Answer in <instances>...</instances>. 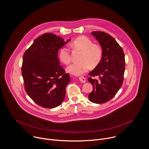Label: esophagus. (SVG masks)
<instances>
[{
  "label": "esophagus",
  "instance_id": "34e87169",
  "mask_svg": "<svg viewBox=\"0 0 149 149\" xmlns=\"http://www.w3.org/2000/svg\"><path fill=\"white\" fill-rule=\"evenodd\" d=\"M79 79L82 83H85L86 82V78L85 77H79Z\"/></svg>",
  "mask_w": 149,
  "mask_h": 149
}]
</instances>
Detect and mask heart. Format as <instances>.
<instances>
[{"label":"heart","instance_id":"b5f03b06","mask_svg":"<svg viewBox=\"0 0 149 149\" xmlns=\"http://www.w3.org/2000/svg\"><path fill=\"white\" fill-rule=\"evenodd\" d=\"M71 47L81 51L78 63H73L69 65L66 71L67 72L79 76L86 73L91 68L96 67L101 60L102 51L101 47L95 44L87 37L80 36L75 38L70 44ZM60 61L65 64L71 61V54L69 49L65 47L60 48L58 52Z\"/></svg>","mask_w":149,"mask_h":149}]
</instances>
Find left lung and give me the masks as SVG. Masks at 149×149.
Wrapping results in <instances>:
<instances>
[{"mask_svg": "<svg viewBox=\"0 0 149 149\" xmlns=\"http://www.w3.org/2000/svg\"><path fill=\"white\" fill-rule=\"evenodd\" d=\"M91 34L102 48L101 61L89 75L88 80L93 86L89 100L95 104H104L113 98L120 88L125 70V55L122 47L111 35L102 31H93ZM97 76V80L91 77Z\"/></svg>", "mask_w": 149, "mask_h": 149, "instance_id": "8db88e82", "label": "left lung"}]
</instances>
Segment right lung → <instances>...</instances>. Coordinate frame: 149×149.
Masks as SVG:
<instances>
[{
  "mask_svg": "<svg viewBox=\"0 0 149 149\" xmlns=\"http://www.w3.org/2000/svg\"><path fill=\"white\" fill-rule=\"evenodd\" d=\"M70 41L45 33L33 41L23 55L22 73L25 90L43 108L57 107L65 98L70 77L60 65L58 52Z\"/></svg>",
  "mask_w": 149,
  "mask_h": 149,
  "instance_id": "add662e5",
  "label": "right lung"
}]
</instances>
